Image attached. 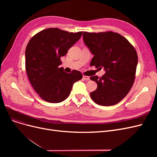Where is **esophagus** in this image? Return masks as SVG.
I'll use <instances>...</instances> for the list:
<instances>
[{
    "label": "esophagus",
    "mask_w": 157,
    "mask_h": 157,
    "mask_svg": "<svg viewBox=\"0 0 157 157\" xmlns=\"http://www.w3.org/2000/svg\"><path fill=\"white\" fill-rule=\"evenodd\" d=\"M83 78L86 80V81H88V80H90V77H88V76H85V75H83Z\"/></svg>",
    "instance_id": "34e87169"
}]
</instances>
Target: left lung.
I'll list each match as a JSON object with an SVG mask.
<instances>
[{
	"instance_id": "1",
	"label": "left lung",
	"mask_w": 157,
	"mask_h": 157,
	"mask_svg": "<svg viewBox=\"0 0 157 157\" xmlns=\"http://www.w3.org/2000/svg\"><path fill=\"white\" fill-rule=\"evenodd\" d=\"M82 36L94 55L90 65L105 71L101 77H90L98 84L90 97L99 105H115L126 96L134 84L138 61L137 52L130 42L117 33L84 32Z\"/></svg>"
}]
</instances>
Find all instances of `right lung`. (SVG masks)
<instances>
[{
	"instance_id": "add662e5",
	"label": "right lung",
	"mask_w": 157,
	"mask_h": 157,
	"mask_svg": "<svg viewBox=\"0 0 157 157\" xmlns=\"http://www.w3.org/2000/svg\"><path fill=\"white\" fill-rule=\"evenodd\" d=\"M82 32L69 33L58 28H48L33 36L25 50V69L33 88L49 103H59L67 99L73 85L82 75L73 70L63 71L60 58L81 37Z\"/></svg>"
}]
</instances>
